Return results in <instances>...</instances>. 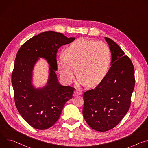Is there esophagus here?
I'll list each match as a JSON object with an SVG mask.
<instances>
[{
  "label": "esophagus",
  "mask_w": 148,
  "mask_h": 148,
  "mask_svg": "<svg viewBox=\"0 0 148 148\" xmlns=\"http://www.w3.org/2000/svg\"><path fill=\"white\" fill-rule=\"evenodd\" d=\"M82 94V92L79 90H76L74 91V93H73V95L75 97V96H78V95H81Z\"/></svg>",
  "instance_id": "esophagus-1"
}]
</instances>
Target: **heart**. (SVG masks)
Returning <instances> with one entry per match:
<instances>
[{"label":"heart","mask_w":148,"mask_h":148,"mask_svg":"<svg viewBox=\"0 0 148 148\" xmlns=\"http://www.w3.org/2000/svg\"><path fill=\"white\" fill-rule=\"evenodd\" d=\"M57 58L62 79L70 82L74 77V66L80 84L90 87L98 85L106 77L111 64L109 47L102 41L80 38L69 45Z\"/></svg>","instance_id":"obj_1"}]
</instances>
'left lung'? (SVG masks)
I'll list each match as a JSON object with an SVG mask.
<instances>
[{"mask_svg":"<svg viewBox=\"0 0 148 148\" xmlns=\"http://www.w3.org/2000/svg\"><path fill=\"white\" fill-rule=\"evenodd\" d=\"M105 40L111 51V66L101 82L83 94V116L91 128L99 132L114 128L125 116L135 87L131 60L112 40Z\"/></svg>","mask_w":148,"mask_h":148,"instance_id":"obj_1","label":"left lung"}]
</instances>
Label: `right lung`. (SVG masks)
I'll return each instance as SVG.
<instances>
[{
	"mask_svg": "<svg viewBox=\"0 0 148 148\" xmlns=\"http://www.w3.org/2000/svg\"><path fill=\"white\" fill-rule=\"evenodd\" d=\"M75 39L61 33L45 32L27 40L17 53L12 75L15 104L21 116L34 128H50L66 102L73 98L75 88L61 85L56 71L58 49ZM40 58L49 63V73L46 85L36 88L32 84L33 70Z\"/></svg>",
	"mask_w": 148,
	"mask_h": 148,
	"instance_id": "1",
	"label": "right lung"
}]
</instances>
